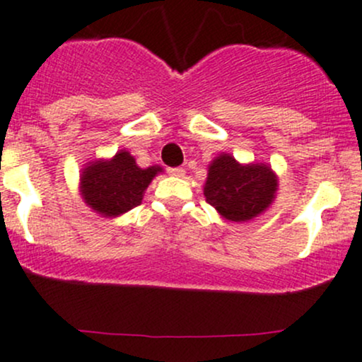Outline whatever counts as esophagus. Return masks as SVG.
Wrapping results in <instances>:
<instances>
[{"label":"esophagus","instance_id":"34e87169","mask_svg":"<svg viewBox=\"0 0 362 362\" xmlns=\"http://www.w3.org/2000/svg\"><path fill=\"white\" fill-rule=\"evenodd\" d=\"M168 173L171 177H184L185 170L182 168V166H178V168H168Z\"/></svg>","mask_w":362,"mask_h":362}]
</instances>
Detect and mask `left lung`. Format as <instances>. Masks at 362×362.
Masks as SVG:
<instances>
[{"instance_id": "8db88e82", "label": "left lung", "mask_w": 362, "mask_h": 362, "mask_svg": "<svg viewBox=\"0 0 362 362\" xmlns=\"http://www.w3.org/2000/svg\"><path fill=\"white\" fill-rule=\"evenodd\" d=\"M279 180L271 165H243L234 156L222 152L208 165L204 197L222 218L243 223L271 208Z\"/></svg>"}]
</instances>
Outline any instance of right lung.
<instances>
[{
	"label": "right lung",
	"mask_w": 362,
	"mask_h": 362,
	"mask_svg": "<svg viewBox=\"0 0 362 362\" xmlns=\"http://www.w3.org/2000/svg\"><path fill=\"white\" fill-rule=\"evenodd\" d=\"M161 166L140 168L127 149L112 158L86 163L79 173V196L91 210L105 218H116L139 206Z\"/></svg>",
	"instance_id": "obj_1"
}]
</instances>
